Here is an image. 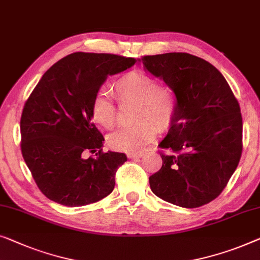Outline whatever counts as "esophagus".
<instances>
[{"mask_svg":"<svg viewBox=\"0 0 260 260\" xmlns=\"http://www.w3.org/2000/svg\"><path fill=\"white\" fill-rule=\"evenodd\" d=\"M143 156H144V153L143 152H131V153H127V157L129 158H142Z\"/></svg>","mask_w":260,"mask_h":260,"instance_id":"obj_1","label":"esophagus"}]
</instances>
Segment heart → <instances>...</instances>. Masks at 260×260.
<instances>
[{
    "instance_id": "b5f03b06",
    "label": "heart",
    "mask_w": 260,
    "mask_h": 260,
    "mask_svg": "<svg viewBox=\"0 0 260 260\" xmlns=\"http://www.w3.org/2000/svg\"><path fill=\"white\" fill-rule=\"evenodd\" d=\"M119 103L134 102L136 109L133 126L116 131L109 138L111 148L124 152L142 151L155 138L157 128L167 130L174 122L178 108L177 95L171 86L158 84L155 77L142 71H130L119 77L112 85ZM92 121L104 129L116 125V107L104 92L96 93L91 103ZM156 125L155 126L154 124Z\"/></svg>"
}]
</instances>
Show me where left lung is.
Returning a JSON list of instances; mask_svg holds the SVG:
<instances>
[{
  "label": "left lung",
  "instance_id": "8db88e82",
  "mask_svg": "<svg viewBox=\"0 0 260 260\" xmlns=\"http://www.w3.org/2000/svg\"><path fill=\"white\" fill-rule=\"evenodd\" d=\"M138 62L174 89L178 108L159 143L160 170L150 176L152 192L193 209L221 193L243 151V119L230 85L211 63L186 52L144 56Z\"/></svg>",
  "mask_w": 260,
  "mask_h": 260
}]
</instances>
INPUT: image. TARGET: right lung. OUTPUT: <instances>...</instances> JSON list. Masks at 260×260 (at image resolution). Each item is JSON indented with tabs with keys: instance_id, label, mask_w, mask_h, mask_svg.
<instances>
[{
	"instance_id": "1",
	"label": "right lung",
	"mask_w": 260,
	"mask_h": 260,
	"mask_svg": "<svg viewBox=\"0 0 260 260\" xmlns=\"http://www.w3.org/2000/svg\"><path fill=\"white\" fill-rule=\"evenodd\" d=\"M136 62L114 54L74 52L46 71L21 116V150L44 196L83 206L112 192L125 153L103 152V135L91 122L93 97L108 76ZM85 152L97 157L84 158Z\"/></svg>"
}]
</instances>
